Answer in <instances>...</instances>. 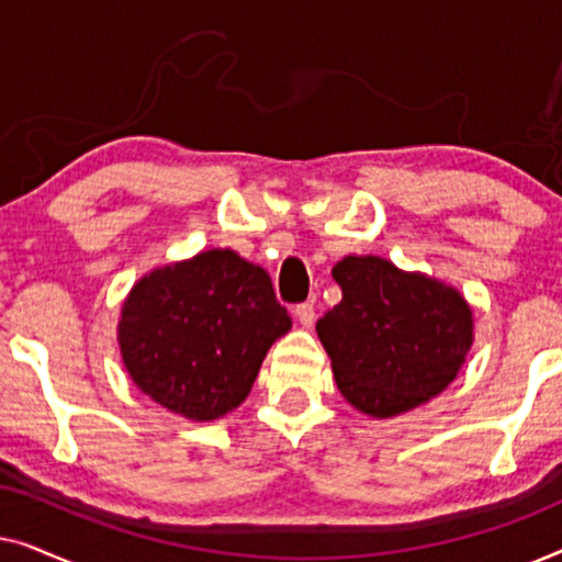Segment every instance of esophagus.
<instances>
[{"label": "esophagus", "instance_id": "34e87169", "mask_svg": "<svg viewBox=\"0 0 562 562\" xmlns=\"http://www.w3.org/2000/svg\"><path fill=\"white\" fill-rule=\"evenodd\" d=\"M294 317L299 319V325L302 327H312L314 325V319H317V312H314V304H299L296 310H294Z\"/></svg>", "mask_w": 562, "mask_h": 562}]
</instances>
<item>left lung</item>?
Instances as JSON below:
<instances>
[{
    "instance_id": "obj_1",
    "label": "left lung",
    "mask_w": 562,
    "mask_h": 562,
    "mask_svg": "<svg viewBox=\"0 0 562 562\" xmlns=\"http://www.w3.org/2000/svg\"><path fill=\"white\" fill-rule=\"evenodd\" d=\"M342 302L317 322L340 394L368 417H396L442 394L473 345L458 289L379 256L333 268Z\"/></svg>"
}]
</instances>
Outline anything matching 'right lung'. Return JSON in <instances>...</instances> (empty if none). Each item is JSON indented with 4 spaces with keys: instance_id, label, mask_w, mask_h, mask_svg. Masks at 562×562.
<instances>
[{
    "instance_id": "add662e5",
    "label": "right lung",
    "mask_w": 562,
    "mask_h": 562,
    "mask_svg": "<svg viewBox=\"0 0 562 562\" xmlns=\"http://www.w3.org/2000/svg\"><path fill=\"white\" fill-rule=\"evenodd\" d=\"M289 329L271 276L217 248L143 276L122 304L117 340L143 394L212 422L245 402L268 348Z\"/></svg>"
}]
</instances>
